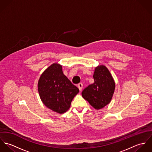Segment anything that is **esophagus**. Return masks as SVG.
Wrapping results in <instances>:
<instances>
[{"instance_id":"esophagus-1","label":"esophagus","mask_w":152,"mask_h":152,"mask_svg":"<svg viewBox=\"0 0 152 152\" xmlns=\"http://www.w3.org/2000/svg\"><path fill=\"white\" fill-rule=\"evenodd\" d=\"M83 84H82V83H80V84H78V88H79V89H80V91H82V89H83Z\"/></svg>"}]
</instances>
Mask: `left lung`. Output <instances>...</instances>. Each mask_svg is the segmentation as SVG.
Wrapping results in <instances>:
<instances>
[{
    "label": "left lung",
    "instance_id": "8db88e82",
    "mask_svg": "<svg viewBox=\"0 0 152 152\" xmlns=\"http://www.w3.org/2000/svg\"><path fill=\"white\" fill-rule=\"evenodd\" d=\"M94 83L82 92L83 97L96 109L103 108L110 103L115 88V83L108 69L98 65L93 75Z\"/></svg>",
    "mask_w": 152,
    "mask_h": 152
}]
</instances>
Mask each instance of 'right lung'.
Here are the masks:
<instances>
[{"label":"right lung","instance_id":"obj_1","mask_svg":"<svg viewBox=\"0 0 152 152\" xmlns=\"http://www.w3.org/2000/svg\"><path fill=\"white\" fill-rule=\"evenodd\" d=\"M38 91L45 106L58 113L69 108L71 101L79 92L63 72L62 65L54 63L41 75L38 82Z\"/></svg>","mask_w":152,"mask_h":152}]
</instances>
